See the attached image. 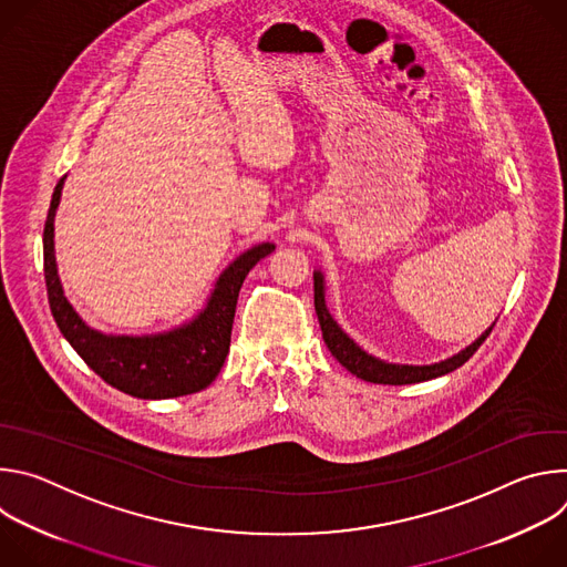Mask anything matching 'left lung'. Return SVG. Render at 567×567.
Wrapping results in <instances>:
<instances>
[{"instance_id":"1","label":"left lung","mask_w":567,"mask_h":567,"mask_svg":"<svg viewBox=\"0 0 567 567\" xmlns=\"http://www.w3.org/2000/svg\"><path fill=\"white\" fill-rule=\"evenodd\" d=\"M313 307H316V316L320 322L322 330V339H326V346L330 348L332 357L352 374H357L363 381L370 383H383V385H403V383H420V381H429L442 374L453 372L455 368H460L464 361H468L473 357V352L482 346V341L487 339L494 330L496 322L484 330L475 341H471L466 348H462L460 352H455L453 357L437 361V363H429V365H409V363H390L383 361L370 352H365L354 339H350L339 322L332 318L328 302H326V276H322L320 269L313 271Z\"/></svg>"}]
</instances>
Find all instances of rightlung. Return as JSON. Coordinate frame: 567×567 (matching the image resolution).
I'll return each instance as SVG.
<instances>
[{
  "label": "right lung",
  "instance_id": "add662e5",
  "mask_svg": "<svg viewBox=\"0 0 567 567\" xmlns=\"http://www.w3.org/2000/svg\"><path fill=\"white\" fill-rule=\"evenodd\" d=\"M64 179L66 175L53 190L42 237L47 293L62 337L101 379L138 399H171L210 385L228 354L241 282L276 249L274 241H260L239 254L215 280L206 305L182 326L154 334H105L80 318L58 276L53 224Z\"/></svg>",
  "mask_w": 567,
  "mask_h": 567
}]
</instances>
